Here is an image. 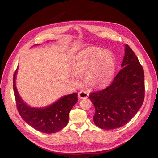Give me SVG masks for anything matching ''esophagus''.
I'll return each mask as SVG.
<instances>
[{"label":"esophagus","mask_w":158,"mask_h":158,"mask_svg":"<svg viewBox=\"0 0 158 158\" xmlns=\"http://www.w3.org/2000/svg\"><path fill=\"white\" fill-rule=\"evenodd\" d=\"M78 97L80 99L85 98H87L88 96V94L84 91H81L78 92Z\"/></svg>","instance_id":"34e87169"}]
</instances>
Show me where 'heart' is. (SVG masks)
Returning <instances> with one entry per match:
<instances>
[{"mask_svg": "<svg viewBox=\"0 0 158 158\" xmlns=\"http://www.w3.org/2000/svg\"><path fill=\"white\" fill-rule=\"evenodd\" d=\"M75 74L71 79L78 84V76L85 74V81L90 87L98 88L109 84L113 78L116 70L114 56L109 51L100 48H89L78 55L73 65Z\"/></svg>", "mask_w": 158, "mask_h": 158, "instance_id": "heart-1", "label": "heart"}]
</instances>
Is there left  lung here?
Wrapping results in <instances>:
<instances>
[{
	"label": "left lung",
	"mask_w": 158,
	"mask_h": 158,
	"mask_svg": "<svg viewBox=\"0 0 158 158\" xmlns=\"http://www.w3.org/2000/svg\"><path fill=\"white\" fill-rule=\"evenodd\" d=\"M125 52L122 69L111 84L89 96L95 107L93 122L102 129H114L128 123L144 101L143 69L127 44Z\"/></svg>",
	"instance_id": "8db88e82"
}]
</instances>
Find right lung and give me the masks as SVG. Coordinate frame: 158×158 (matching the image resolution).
<instances>
[{
  "label": "right lung",
  "instance_id": "obj_1",
  "mask_svg": "<svg viewBox=\"0 0 158 158\" xmlns=\"http://www.w3.org/2000/svg\"><path fill=\"white\" fill-rule=\"evenodd\" d=\"M17 69L14 73L13 86L19 113L24 121L35 129L51 134L58 132L68 123L69 112L78 102L77 93L64 96L55 103L45 108H33L20 97L15 85Z\"/></svg>",
  "mask_w": 158,
  "mask_h": 158
}]
</instances>
